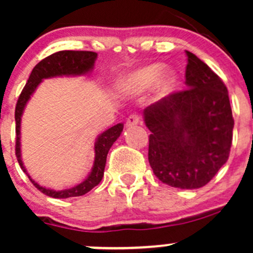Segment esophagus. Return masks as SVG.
<instances>
[{
  "instance_id": "1",
  "label": "esophagus",
  "mask_w": 253,
  "mask_h": 253,
  "mask_svg": "<svg viewBox=\"0 0 253 253\" xmlns=\"http://www.w3.org/2000/svg\"><path fill=\"white\" fill-rule=\"evenodd\" d=\"M141 124V116L137 114L129 115L126 120V127L127 128H131V127L137 126V125Z\"/></svg>"
}]
</instances>
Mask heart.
<instances>
[{
    "label": "heart",
    "instance_id": "heart-1",
    "mask_svg": "<svg viewBox=\"0 0 253 253\" xmlns=\"http://www.w3.org/2000/svg\"><path fill=\"white\" fill-rule=\"evenodd\" d=\"M176 83V76L171 70H163V65L154 63L122 76L119 81V89L126 95H139L152 86L157 96H164L172 90Z\"/></svg>",
    "mask_w": 253,
    "mask_h": 253
}]
</instances>
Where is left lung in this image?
Here are the masks:
<instances>
[{
  "mask_svg": "<svg viewBox=\"0 0 253 253\" xmlns=\"http://www.w3.org/2000/svg\"><path fill=\"white\" fill-rule=\"evenodd\" d=\"M186 88L143 111L149 136L148 159L162 182L182 190L203 187L228 162L234 119L228 89L190 51Z\"/></svg>",
  "mask_w": 253,
  "mask_h": 253,
  "instance_id": "left-lung-1",
  "label": "left lung"
}]
</instances>
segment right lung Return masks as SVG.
Returning a JSON list of instances; mask_svg holds the SVG:
<instances>
[{
	"instance_id": "right-lung-1",
	"label": "right lung",
	"mask_w": 253,
	"mask_h": 253,
	"mask_svg": "<svg viewBox=\"0 0 253 253\" xmlns=\"http://www.w3.org/2000/svg\"><path fill=\"white\" fill-rule=\"evenodd\" d=\"M96 56L98 53L93 52V51H58V52L52 53V55L47 56L44 60L40 61L34 68H33L32 73H30L29 79H28L27 84L23 88L22 93H20L19 98H18L17 105H16V155L18 163H19L20 168L23 171L28 175L29 180L32 181L33 185L40 191V192L45 193L48 197L52 198H70V197H78V196H83L88 193L91 188L99 185L104 176V169H105L106 164V157L110 150L111 145L114 144L115 141L120 137L122 129H124V124H117L115 126L110 127L106 129L105 132L100 134L96 138L95 144H94V150H95V158H94V164L91 168L90 174L88 177L81 182L79 185L75 186L72 188H67V190L62 191H55L51 188H46L40 186L39 183L35 182L29 174L27 172V169L24 168V164L22 162V154H20V120H22L23 111H24L25 105H27L28 100L35 89L38 88L42 79L51 78V77H61V76H82L86 75L90 72L94 68V63H95Z\"/></svg>"
}]
</instances>
